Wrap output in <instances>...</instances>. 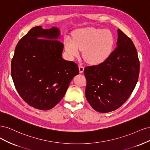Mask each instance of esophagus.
<instances>
[{
  "label": "esophagus",
  "mask_w": 150,
  "mask_h": 150,
  "mask_svg": "<svg viewBox=\"0 0 150 150\" xmlns=\"http://www.w3.org/2000/svg\"><path fill=\"white\" fill-rule=\"evenodd\" d=\"M84 69V67L83 66H82V65H79V72H80V73H82V72H83Z\"/></svg>",
  "instance_id": "obj_1"
}]
</instances>
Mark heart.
<instances>
[{
	"label": "heart",
	"mask_w": 150,
	"mask_h": 150,
	"mask_svg": "<svg viewBox=\"0 0 150 150\" xmlns=\"http://www.w3.org/2000/svg\"><path fill=\"white\" fill-rule=\"evenodd\" d=\"M64 42L66 51L71 56H77L79 49L83 50V56L86 61L98 64L110 56L115 39L110 30L88 28L75 32L73 39L66 36Z\"/></svg>",
	"instance_id": "b5f03b06"
}]
</instances>
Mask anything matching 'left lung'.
<instances>
[{"instance_id":"8db88e82","label":"left lung","mask_w":150,"mask_h":150,"mask_svg":"<svg viewBox=\"0 0 150 150\" xmlns=\"http://www.w3.org/2000/svg\"><path fill=\"white\" fill-rule=\"evenodd\" d=\"M117 47L106 59L86 66V97L94 110L109 112L122 106L133 91L139 77V61L131 39L120 29Z\"/></svg>"}]
</instances>
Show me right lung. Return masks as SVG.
<instances>
[{
  "mask_svg": "<svg viewBox=\"0 0 150 150\" xmlns=\"http://www.w3.org/2000/svg\"><path fill=\"white\" fill-rule=\"evenodd\" d=\"M59 35L54 27H34L18 42L12 59L11 75L18 93L38 110L55 106L79 74L76 63L62 57L64 45L57 40Z\"/></svg>",
  "mask_w": 150,
  "mask_h": 150,
  "instance_id": "add662e5",
  "label": "right lung"
}]
</instances>
